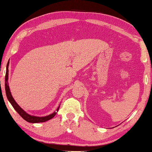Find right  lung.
Segmentation results:
<instances>
[{
	"label": "right lung",
	"instance_id": "obj_1",
	"mask_svg": "<svg viewBox=\"0 0 152 152\" xmlns=\"http://www.w3.org/2000/svg\"><path fill=\"white\" fill-rule=\"evenodd\" d=\"M8 66H9V61L7 64V68H6V74H5V92H6V95H7V97L8 100L10 101V102L11 103L12 107H14V109L16 110V112L19 114V115L21 116V117L23 118L25 120H26L27 122H31V123H38V122H43L47 121V120H49L55 117V115L57 114L58 110H59V107H58L57 109V112H54L53 113L50 114V115H48L47 116H44V117H38V116H34V115H29L28 113H27L26 112H25L21 108H20L19 106L17 104V103L16 102L15 100H14L13 97H12L11 93H10V90L9 88V86H8Z\"/></svg>",
	"mask_w": 152,
	"mask_h": 152
}]
</instances>
